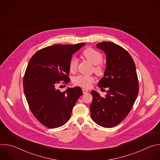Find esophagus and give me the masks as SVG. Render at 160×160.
Listing matches in <instances>:
<instances>
[{"instance_id": "esophagus-1", "label": "esophagus", "mask_w": 160, "mask_h": 160, "mask_svg": "<svg viewBox=\"0 0 160 160\" xmlns=\"http://www.w3.org/2000/svg\"><path fill=\"white\" fill-rule=\"evenodd\" d=\"M82 92H83V94H86V93L88 92V90L85 88H82Z\"/></svg>"}]
</instances>
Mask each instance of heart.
Wrapping results in <instances>:
<instances>
[{"label": "heart", "instance_id": "b5f03b06", "mask_svg": "<svg viewBox=\"0 0 160 160\" xmlns=\"http://www.w3.org/2000/svg\"><path fill=\"white\" fill-rule=\"evenodd\" d=\"M83 55L94 65V72L96 75L98 76L104 75L105 73V68L101 64H100L103 60V57L99 51L92 48H88L83 51ZM77 59L76 58L73 57L70 59L69 64V69L70 72H73L77 68ZM94 82V77L88 75H80L75 77L73 79V83L75 85L83 88L90 87Z\"/></svg>", "mask_w": 160, "mask_h": 160}]
</instances>
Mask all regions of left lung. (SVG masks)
Returning a JSON list of instances; mask_svg holds the SVG:
<instances>
[{
	"label": "left lung",
	"instance_id": "8db88e82",
	"mask_svg": "<svg viewBox=\"0 0 160 160\" xmlns=\"http://www.w3.org/2000/svg\"><path fill=\"white\" fill-rule=\"evenodd\" d=\"M97 48L105 52L107 61L98 87L108 90L105 97L94 90L91 92V118L101 127L112 128L121 123L132 109L139 93V80L134 61L125 49L108 42L98 43Z\"/></svg>",
	"mask_w": 160,
	"mask_h": 160
}]
</instances>
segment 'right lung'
<instances>
[{
    "mask_svg": "<svg viewBox=\"0 0 160 160\" xmlns=\"http://www.w3.org/2000/svg\"><path fill=\"white\" fill-rule=\"evenodd\" d=\"M83 45H51L38 51L29 61L23 77L24 92L33 115L45 127L54 128L64 125L83 94L79 87L64 92L56 87L61 81L70 82V59Z\"/></svg>",
    "mask_w": 160,
    "mask_h": 160,
    "instance_id": "right-lung-1",
    "label": "right lung"
}]
</instances>
